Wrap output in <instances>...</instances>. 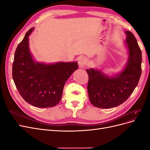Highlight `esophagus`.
<instances>
[{"label":"esophagus","mask_w":150,"mask_h":150,"mask_svg":"<svg viewBox=\"0 0 150 150\" xmlns=\"http://www.w3.org/2000/svg\"><path fill=\"white\" fill-rule=\"evenodd\" d=\"M86 64V59L83 56H80L78 58V64L80 68H84Z\"/></svg>","instance_id":"esophagus-1"}]
</instances>
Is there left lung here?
I'll return each instance as SVG.
<instances>
[{
    "instance_id": "8db88e82",
    "label": "left lung",
    "mask_w": 150,
    "mask_h": 150,
    "mask_svg": "<svg viewBox=\"0 0 150 150\" xmlns=\"http://www.w3.org/2000/svg\"><path fill=\"white\" fill-rule=\"evenodd\" d=\"M124 41L128 57L122 70L111 75L102 70L90 68L88 91L89 101L99 108H115L123 103L137 87L142 74V51L130 31L125 32Z\"/></svg>"
}]
</instances>
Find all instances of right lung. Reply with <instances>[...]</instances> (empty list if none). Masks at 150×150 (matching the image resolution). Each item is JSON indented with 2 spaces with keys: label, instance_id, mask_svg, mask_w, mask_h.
<instances>
[{
  "label": "right lung",
  "instance_id": "obj_1",
  "mask_svg": "<svg viewBox=\"0 0 150 150\" xmlns=\"http://www.w3.org/2000/svg\"><path fill=\"white\" fill-rule=\"evenodd\" d=\"M34 29L28 31L16 50L12 78L27 103L38 108L53 107L61 101L64 84L78 69V62L36 61L29 48V37Z\"/></svg>",
  "mask_w": 150,
  "mask_h": 150
}]
</instances>
